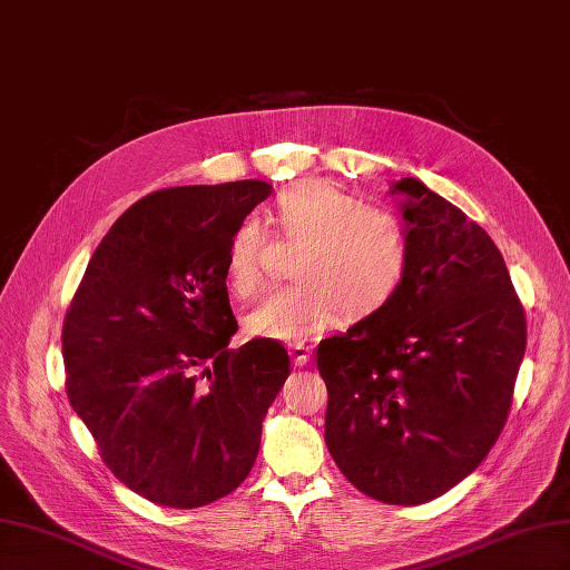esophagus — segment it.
Masks as SVG:
<instances>
[{
    "instance_id": "1",
    "label": "esophagus",
    "mask_w": 570,
    "mask_h": 570,
    "mask_svg": "<svg viewBox=\"0 0 570 570\" xmlns=\"http://www.w3.org/2000/svg\"><path fill=\"white\" fill-rule=\"evenodd\" d=\"M289 354H292V361H295V366H306L308 356H312V350H308L302 342H295V344H289Z\"/></svg>"
}]
</instances>
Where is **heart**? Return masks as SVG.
Wrapping results in <instances>:
<instances>
[{
	"instance_id": "b5f03b06",
	"label": "heart",
	"mask_w": 570,
	"mask_h": 570,
	"mask_svg": "<svg viewBox=\"0 0 570 570\" xmlns=\"http://www.w3.org/2000/svg\"><path fill=\"white\" fill-rule=\"evenodd\" d=\"M271 220L281 237L302 243L295 278L275 289L247 316L256 337L299 342L335 325L344 312L366 318L385 308L406 281L411 235L406 223L361 204L337 185L306 178L275 195ZM266 230L256 218L237 223L223 249V275L239 297L264 283Z\"/></svg>"
}]
</instances>
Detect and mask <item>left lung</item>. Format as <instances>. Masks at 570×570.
Here are the masks:
<instances>
[{"label":"left lung","mask_w":570,"mask_h":570,"mask_svg":"<svg viewBox=\"0 0 570 570\" xmlns=\"http://www.w3.org/2000/svg\"><path fill=\"white\" fill-rule=\"evenodd\" d=\"M411 235L381 312L318 344L325 444L356 490L423 504L488 456L525 354V314L492 237L416 178L390 187Z\"/></svg>","instance_id":"8db88e82"}]
</instances>
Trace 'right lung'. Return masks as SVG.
Returning a JSON list of instances; mask_svg holds the SVG:
<instances>
[{
  "mask_svg": "<svg viewBox=\"0 0 570 570\" xmlns=\"http://www.w3.org/2000/svg\"><path fill=\"white\" fill-rule=\"evenodd\" d=\"M264 180L151 193L95 249L63 318L66 394L101 461L170 509L230 494L289 375L281 342L228 350L237 321L223 249L264 202Z\"/></svg>",
  "mask_w": 570,
  "mask_h": 570,
  "instance_id": "add662e5",
  "label": "right lung"
}]
</instances>
